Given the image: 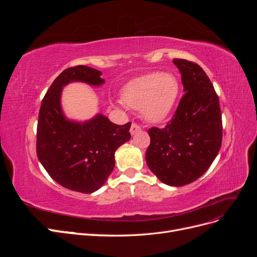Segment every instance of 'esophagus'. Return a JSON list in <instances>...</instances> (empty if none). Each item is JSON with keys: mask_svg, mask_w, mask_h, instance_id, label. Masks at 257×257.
<instances>
[{"mask_svg": "<svg viewBox=\"0 0 257 257\" xmlns=\"http://www.w3.org/2000/svg\"><path fill=\"white\" fill-rule=\"evenodd\" d=\"M141 131V126L139 125H137L136 123H133L132 124V126H131V130H130V133H131V135H135L137 132H139Z\"/></svg>", "mask_w": 257, "mask_h": 257, "instance_id": "34e87169", "label": "esophagus"}]
</instances>
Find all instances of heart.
I'll use <instances>...</instances> for the list:
<instances>
[{"mask_svg": "<svg viewBox=\"0 0 257 257\" xmlns=\"http://www.w3.org/2000/svg\"><path fill=\"white\" fill-rule=\"evenodd\" d=\"M180 94V82L172 73L153 72L130 81L122 91V100L131 109L141 110L150 123L165 120Z\"/></svg>", "mask_w": 257, "mask_h": 257, "instance_id": "1", "label": "heart"}]
</instances>
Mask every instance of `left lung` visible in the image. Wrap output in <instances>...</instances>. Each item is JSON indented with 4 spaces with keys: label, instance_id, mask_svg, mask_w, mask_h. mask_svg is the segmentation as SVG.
I'll list each match as a JSON object with an SVG mask.
<instances>
[{
    "label": "left lung",
    "instance_id": "left-lung-1",
    "mask_svg": "<svg viewBox=\"0 0 257 257\" xmlns=\"http://www.w3.org/2000/svg\"><path fill=\"white\" fill-rule=\"evenodd\" d=\"M185 92L164 128L152 127L146 162L160 180L170 186L189 184L203 176L220 151L222 115L219 97L196 63L174 59Z\"/></svg>",
    "mask_w": 257,
    "mask_h": 257
}]
</instances>
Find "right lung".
I'll return each mask as SVG.
<instances>
[{
  "mask_svg": "<svg viewBox=\"0 0 257 257\" xmlns=\"http://www.w3.org/2000/svg\"><path fill=\"white\" fill-rule=\"evenodd\" d=\"M102 72L85 65L62 72L42 102L37 123V158L46 172L64 188L93 193L114 168V152L131 139V123L116 125L103 113L85 121L68 119L61 104L62 90L72 82L92 87L105 83Z\"/></svg>",
  "mask_w": 257,
  "mask_h": 257,
  "instance_id": "obj_1",
  "label": "right lung"
}]
</instances>
